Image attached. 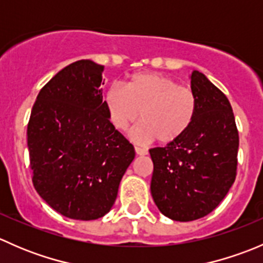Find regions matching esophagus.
I'll return each mask as SVG.
<instances>
[{"instance_id": "1", "label": "esophagus", "mask_w": 263, "mask_h": 263, "mask_svg": "<svg viewBox=\"0 0 263 263\" xmlns=\"http://www.w3.org/2000/svg\"><path fill=\"white\" fill-rule=\"evenodd\" d=\"M135 151H136L137 155H146L147 154V151L145 150V148L139 147V146H135Z\"/></svg>"}]
</instances>
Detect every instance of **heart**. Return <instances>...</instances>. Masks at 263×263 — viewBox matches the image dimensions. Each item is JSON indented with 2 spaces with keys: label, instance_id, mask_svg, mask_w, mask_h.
<instances>
[{
  "label": "heart",
  "instance_id": "obj_1",
  "mask_svg": "<svg viewBox=\"0 0 263 263\" xmlns=\"http://www.w3.org/2000/svg\"><path fill=\"white\" fill-rule=\"evenodd\" d=\"M103 100L110 123L121 131L141 115L142 122L131 132L139 144L178 141L192 126L198 108L193 90L155 72L135 73L126 87L112 85Z\"/></svg>",
  "mask_w": 263,
  "mask_h": 263
}]
</instances>
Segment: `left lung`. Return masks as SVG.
<instances>
[{"label":"left lung","mask_w":263,"mask_h":263,"mask_svg":"<svg viewBox=\"0 0 263 263\" xmlns=\"http://www.w3.org/2000/svg\"><path fill=\"white\" fill-rule=\"evenodd\" d=\"M197 115L178 141L148 150L151 196L160 213L192 221L217 208L235 181L239 136L228 98L200 71L191 75Z\"/></svg>","instance_id":"1"}]
</instances>
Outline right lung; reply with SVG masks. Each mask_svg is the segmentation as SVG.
Wrapping results in <instances>:
<instances>
[{
	"instance_id": "add662e5",
	"label": "right lung",
	"mask_w": 263,
	"mask_h": 263,
	"mask_svg": "<svg viewBox=\"0 0 263 263\" xmlns=\"http://www.w3.org/2000/svg\"><path fill=\"white\" fill-rule=\"evenodd\" d=\"M103 71L90 60L66 66L39 91L28 124L36 192L57 213L85 221L109 213L135 159L108 118Z\"/></svg>"
}]
</instances>
